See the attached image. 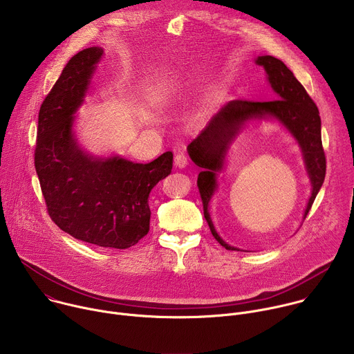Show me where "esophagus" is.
<instances>
[{
	"label": "esophagus",
	"mask_w": 354,
	"mask_h": 354,
	"mask_svg": "<svg viewBox=\"0 0 354 354\" xmlns=\"http://www.w3.org/2000/svg\"><path fill=\"white\" fill-rule=\"evenodd\" d=\"M175 165L178 168H185L187 165V157L183 151H179V153L175 156Z\"/></svg>",
	"instance_id": "1"
}]
</instances>
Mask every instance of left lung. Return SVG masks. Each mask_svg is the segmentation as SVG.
Masks as SVG:
<instances>
[{
    "mask_svg": "<svg viewBox=\"0 0 354 354\" xmlns=\"http://www.w3.org/2000/svg\"><path fill=\"white\" fill-rule=\"evenodd\" d=\"M257 64L265 68L268 81L276 92L277 99L269 100V102H255V100L246 99L230 100L187 145V153L192 161L201 168L197 176V187L203 201L205 218L213 236L228 250L239 249L221 239L207 209L212 196L217 189L216 172L223 169L228 145L245 122L268 116L274 118L284 124L298 141L313 183V193L304 218L313 207L326 174V158L321 138V118L315 102L281 60L273 56H259Z\"/></svg>",
    "mask_w": 354,
    "mask_h": 354,
    "instance_id": "1",
    "label": "left lung"
}]
</instances>
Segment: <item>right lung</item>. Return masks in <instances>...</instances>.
I'll return each instance as SVG.
<instances>
[{"instance_id":"add662e5","label":"right lung","mask_w":354,"mask_h":354,"mask_svg":"<svg viewBox=\"0 0 354 354\" xmlns=\"http://www.w3.org/2000/svg\"><path fill=\"white\" fill-rule=\"evenodd\" d=\"M100 47L84 48L64 67L39 111L35 168L47 213L71 236L100 248L126 249L149 231L148 196L171 174L167 151L148 164L95 158L78 147L74 113L84 100Z\"/></svg>"}]
</instances>
